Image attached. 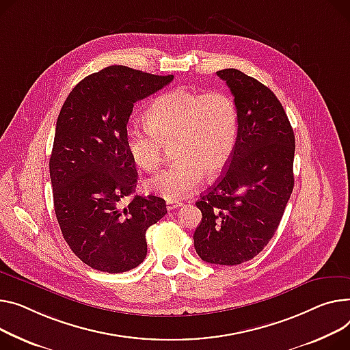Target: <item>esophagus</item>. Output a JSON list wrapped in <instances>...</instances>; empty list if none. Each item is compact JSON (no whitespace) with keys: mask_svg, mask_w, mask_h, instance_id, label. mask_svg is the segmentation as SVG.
<instances>
[{"mask_svg":"<svg viewBox=\"0 0 350 350\" xmlns=\"http://www.w3.org/2000/svg\"><path fill=\"white\" fill-rule=\"evenodd\" d=\"M181 205H183V202H178V201H167L166 208H167V211H173V209L180 208Z\"/></svg>","mask_w":350,"mask_h":350,"instance_id":"1","label":"esophagus"}]
</instances>
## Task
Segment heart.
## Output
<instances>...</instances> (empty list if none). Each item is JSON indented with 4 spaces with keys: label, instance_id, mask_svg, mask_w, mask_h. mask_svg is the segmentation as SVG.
Listing matches in <instances>:
<instances>
[{
    "label": "heart",
    "instance_id": "b5f03b06",
    "mask_svg": "<svg viewBox=\"0 0 350 350\" xmlns=\"http://www.w3.org/2000/svg\"><path fill=\"white\" fill-rule=\"evenodd\" d=\"M145 121V128L126 129L125 146L135 165L149 173L160 167L173 148L174 165L145 183L149 193L167 201L193 194L204 174L218 177L238 141V105L221 90L204 94L185 88L167 91L149 105Z\"/></svg>",
    "mask_w": 350,
    "mask_h": 350
}]
</instances>
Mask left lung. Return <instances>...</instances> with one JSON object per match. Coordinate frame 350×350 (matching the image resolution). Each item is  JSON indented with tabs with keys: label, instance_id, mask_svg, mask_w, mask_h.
Listing matches in <instances>:
<instances>
[{
	"label": "left lung",
	"instance_id": "obj_1",
	"mask_svg": "<svg viewBox=\"0 0 350 350\" xmlns=\"http://www.w3.org/2000/svg\"><path fill=\"white\" fill-rule=\"evenodd\" d=\"M239 111L238 141L218 183L196 205L202 221L194 232L200 258L235 266L258 256L274 237L294 187V131L274 92L241 70L225 68Z\"/></svg>",
	"mask_w": 350,
	"mask_h": 350
}]
</instances>
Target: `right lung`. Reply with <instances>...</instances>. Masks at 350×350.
I'll return each mask as SVG.
<instances>
[{
  "label": "right lung",
  "instance_id": "right-lung-1",
  "mask_svg": "<svg viewBox=\"0 0 350 350\" xmlns=\"http://www.w3.org/2000/svg\"><path fill=\"white\" fill-rule=\"evenodd\" d=\"M173 79L109 66L81 80L60 109L49 161L55 213L70 249L92 269L137 267L148 253V228L167 214L154 196H133L122 206L137 181L125 132L135 103Z\"/></svg>",
  "mask_w": 350,
  "mask_h": 350
}]
</instances>
